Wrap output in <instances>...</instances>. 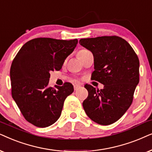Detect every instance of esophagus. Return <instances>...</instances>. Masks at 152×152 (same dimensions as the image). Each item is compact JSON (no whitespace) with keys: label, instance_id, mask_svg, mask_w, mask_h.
Returning a JSON list of instances; mask_svg holds the SVG:
<instances>
[{"label":"esophagus","instance_id":"obj_1","mask_svg":"<svg viewBox=\"0 0 152 152\" xmlns=\"http://www.w3.org/2000/svg\"><path fill=\"white\" fill-rule=\"evenodd\" d=\"M80 88V85H74V90H77L78 88Z\"/></svg>","mask_w":152,"mask_h":152}]
</instances>
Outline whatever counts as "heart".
I'll list each match as a JSON object with an SVG mask.
<instances>
[{
  "mask_svg": "<svg viewBox=\"0 0 152 152\" xmlns=\"http://www.w3.org/2000/svg\"><path fill=\"white\" fill-rule=\"evenodd\" d=\"M88 51H89V50H88L82 49V50H79V51H78V55H80V54H82V53H87V52H88Z\"/></svg>",
  "mask_w": 152,
  "mask_h": 152,
  "instance_id": "1",
  "label": "heart"
}]
</instances>
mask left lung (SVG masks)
<instances>
[{
	"label": "left lung",
	"mask_w": 152,
	"mask_h": 152,
	"mask_svg": "<svg viewBox=\"0 0 152 152\" xmlns=\"http://www.w3.org/2000/svg\"><path fill=\"white\" fill-rule=\"evenodd\" d=\"M94 56L92 79L104 89L86 85L88 96L83 102L87 115L94 122L109 125L117 122L132 104L139 83V59L130 44L117 36L80 39Z\"/></svg>",
	"instance_id": "obj_1"
}]
</instances>
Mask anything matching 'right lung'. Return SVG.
Here are the masks:
<instances>
[{"label":"right lung","mask_w":152,"mask_h":152,"mask_svg":"<svg viewBox=\"0 0 152 152\" xmlns=\"http://www.w3.org/2000/svg\"><path fill=\"white\" fill-rule=\"evenodd\" d=\"M77 44V39L36 38L26 42L15 56L10 68L12 95L28 122L44 128L59 119L74 87L69 83L49 87L50 72L61 69Z\"/></svg>","instance_id":"1"}]
</instances>
